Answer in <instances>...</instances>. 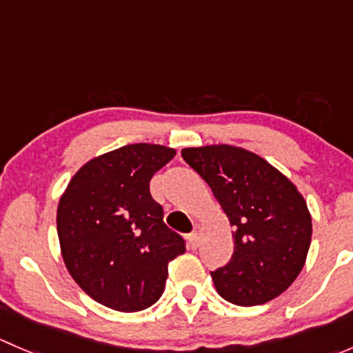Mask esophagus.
<instances>
[{"mask_svg":"<svg viewBox=\"0 0 353 353\" xmlns=\"http://www.w3.org/2000/svg\"><path fill=\"white\" fill-rule=\"evenodd\" d=\"M190 243H191V248H198V244H199V225L194 227L193 232L190 234Z\"/></svg>","mask_w":353,"mask_h":353,"instance_id":"34e87169","label":"esophagus"}]
</instances>
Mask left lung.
<instances>
[{"label":"left lung","instance_id":"left-lung-1","mask_svg":"<svg viewBox=\"0 0 353 353\" xmlns=\"http://www.w3.org/2000/svg\"><path fill=\"white\" fill-rule=\"evenodd\" d=\"M234 227V254L212 272L220 297L259 305L294 283L307 258L312 219L285 174L245 148L219 143L183 148Z\"/></svg>","mask_w":353,"mask_h":353}]
</instances>
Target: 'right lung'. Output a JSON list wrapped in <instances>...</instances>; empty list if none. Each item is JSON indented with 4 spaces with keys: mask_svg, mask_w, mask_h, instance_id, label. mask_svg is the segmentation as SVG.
Wrapping results in <instances>:
<instances>
[{
    "mask_svg": "<svg viewBox=\"0 0 353 353\" xmlns=\"http://www.w3.org/2000/svg\"><path fill=\"white\" fill-rule=\"evenodd\" d=\"M163 145L131 143L88 160L61 194L56 213L66 270L105 307L134 312L162 295L169 263L186 251L163 223L150 179L174 159Z\"/></svg>",
    "mask_w": 353,
    "mask_h": 353,
    "instance_id": "right-lung-1",
    "label": "right lung"
}]
</instances>
